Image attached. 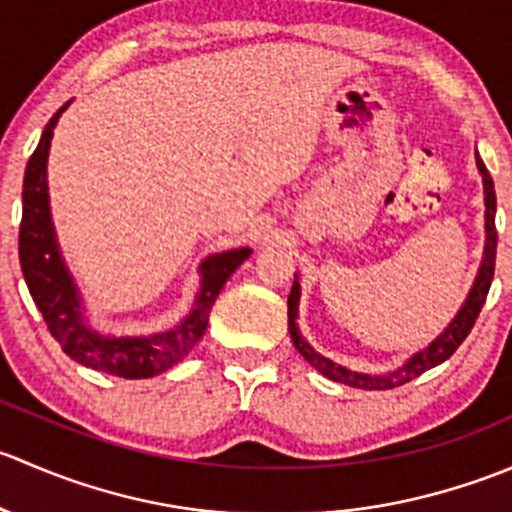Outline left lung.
<instances>
[{
	"label": "left lung",
	"instance_id": "left-lung-1",
	"mask_svg": "<svg viewBox=\"0 0 512 512\" xmlns=\"http://www.w3.org/2000/svg\"><path fill=\"white\" fill-rule=\"evenodd\" d=\"M478 163V170L480 175H483V188H485V232H488V237H485V257H483V265H480V272L476 277V285H473L471 294H468L466 304H463L461 312L456 314V319H453L451 324H448L446 332L441 334V337L436 339V342L431 344L428 349H423V352H418L414 359L409 361V364L401 366L399 371H394V374L389 376H376V379H371V376L366 374H356V371H349L344 369V366L334 364V361L324 359L322 354L314 352L312 347H309L307 342L302 339V334H299L297 329V304H299V282H294L292 285V292H289V299H287V319H289V334H292V342L294 347H297V352L304 356V359L309 361V364L314 366V369L319 371L322 376H327V379L332 381H339V384H347V386H354V389H366V391H374V389H396V386H404L409 384L411 379H416V376H421L423 371L433 369V366L443 364V361L448 359V356H453L458 347L463 344V339L471 334L473 324H476L480 309H483L485 304V297H488V289H490V282H493V272H495V250H498V230H495V188H493V178H490L488 168H485V163L480 160V156L476 158Z\"/></svg>",
	"mask_w": 512,
	"mask_h": 512
}]
</instances>
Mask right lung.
I'll list each match as a JSON object with an SVG mask.
<instances>
[{
	"instance_id": "1",
	"label": "right lung",
	"mask_w": 512,
	"mask_h": 512,
	"mask_svg": "<svg viewBox=\"0 0 512 512\" xmlns=\"http://www.w3.org/2000/svg\"><path fill=\"white\" fill-rule=\"evenodd\" d=\"M69 106V103H66ZM59 111L46 123L41 141L27 163L22 188V225H19V262H22L24 280L29 294L39 307L51 337L61 344L66 354L89 369L123 376V379H148L160 371L170 369L193 352L195 344L203 339L210 322V309L218 299L220 289L230 280L232 272L250 257V247L213 255L203 262V287H200L195 309L185 322L170 332L153 337L113 339L103 337L86 327L79 312V297L71 285L69 272L64 270L56 250L54 225L49 215V193H46V156H49L51 136Z\"/></svg>"
}]
</instances>
